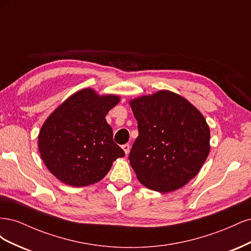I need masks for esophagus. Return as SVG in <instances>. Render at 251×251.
I'll list each match as a JSON object with an SVG mask.
<instances>
[{
    "label": "esophagus",
    "instance_id": "obj_1",
    "mask_svg": "<svg viewBox=\"0 0 251 251\" xmlns=\"http://www.w3.org/2000/svg\"><path fill=\"white\" fill-rule=\"evenodd\" d=\"M123 150L125 151L126 155H127L128 153H130V146H128V144H124V146H123Z\"/></svg>",
    "mask_w": 251,
    "mask_h": 251
}]
</instances>
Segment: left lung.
Masks as SVG:
<instances>
[{"label": "left lung", "instance_id": "obj_1", "mask_svg": "<svg viewBox=\"0 0 251 251\" xmlns=\"http://www.w3.org/2000/svg\"><path fill=\"white\" fill-rule=\"evenodd\" d=\"M138 123L128 160L140 183L159 193L181 188L209 154V126L184 97L168 90L130 100Z\"/></svg>", "mask_w": 251, "mask_h": 251}]
</instances>
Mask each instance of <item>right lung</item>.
Listing matches in <instances>:
<instances>
[{
    "mask_svg": "<svg viewBox=\"0 0 251 251\" xmlns=\"http://www.w3.org/2000/svg\"><path fill=\"white\" fill-rule=\"evenodd\" d=\"M118 95H98L82 89L59 105L39 134L45 165L59 181L74 187L100 181L125 151L113 140L105 115L119 102Z\"/></svg>",
    "mask_w": 251,
    "mask_h": 251,
    "instance_id": "add662e5",
    "label": "right lung"
}]
</instances>
